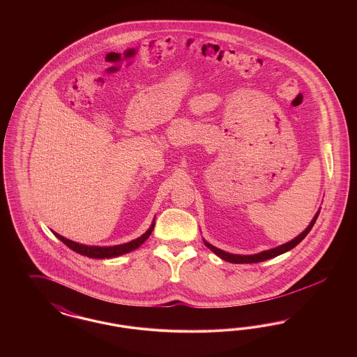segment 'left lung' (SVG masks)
Here are the masks:
<instances>
[{
	"mask_svg": "<svg viewBox=\"0 0 357 357\" xmlns=\"http://www.w3.org/2000/svg\"><path fill=\"white\" fill-rule=\"evenodd\" d=\"M319 214H320V211H317V214L314 215V218L309 223V226L306 227L305 230H304L298 237L291 239L290 242H287V243H284V245H281V246H278V248H274V249H271V250H265V252L258 253V255H230V253H226V252H223L221 249H218V248L210 245V243L206 242V241H204V245H206L211 252H214L218 257H221L222 259H225V261H227V262H231V264H255V262H262V261L271 259V258H274V257L282 255V253H287L290 249H293L294 246H297V245L307 236V233L312 230V227H313V225L316 223V220H317Z\"/></svg>",
	"mask_w": 357,
	"mask_h": 357,
	"instance_id": "obj_1",
	"label": "left lung"
}]
</instances>
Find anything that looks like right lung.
Masks as SVG:
<instances>
[{"label": "right lung", "instance_id": "add662e5", "mask_svg": "<svg viewBox=\"0 0 357 357\" xmlns=\"http://www.w3.org/2000/svg\"><path fill=\"white\" fill-rule=\"evenodd\" d=\"M153 223L151 227L142 236V237L136 238L131 242L123 243V245H116V246H108V248H102V246H86V245H82L77 242H73L70 239L61 237L57 233H54V236L59 238L63 243H66L69 249H72L73 252L79 253V255H86L91 258H112V257H118V255H126L128 252H132L137 249L147 238L150 237V234L153 233Z\"/></svg>", "mask_w": 357, "mask_h": 357}]
</instances>
